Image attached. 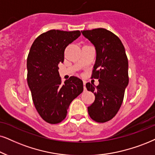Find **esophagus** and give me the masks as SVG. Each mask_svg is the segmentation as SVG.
<instances>
[{
  "label": "esophagus",
  "instance_id": "obj_1",
  "mask_svg": "<svg viewBox=\"0 0 155 155\" xmlns=\"http://www.w3.org/2000/svg\"><path fill=\"white\" fill-rule=\"evenodd\" d=\"M83 83H84V90L87 89V88H86V81H83Z\"/></svg>",
  "mask_w": 155,
  "mask_h": 155
}]
</instances>
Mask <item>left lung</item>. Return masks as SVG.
Wrapping results in <instances>:
<instances>
[{
  "label": "left lung",
  "mask_w": 155,
  "mask_h": 155,
  "mask_svg": "<svg viewBox=\"0 0 155 155\" xmlns=\"http://www.w3.org/2000/svg\"><path fill=\"white\" fill-rule=\"evenodd\" d=\"M95 47L96 61L92 78L99 80V85L89 82L88 91L94 94V102L88 107L91 118L97 122H106L118 112L129 84L128 59L121 40L105 28L81 31Z\"/></svg>",
  "instance_id": "8db88e82"
}]
</instances>
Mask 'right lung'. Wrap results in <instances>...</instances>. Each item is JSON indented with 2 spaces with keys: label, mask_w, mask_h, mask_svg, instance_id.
<instances>
[{
  "label": "right lung",
  "mask_w": 155,
  "mask_h": 155,
  "mask_svg": "<svg viewBox=\"0 0 155 155\" xmlns=\"http://www.w3.org/2000/svg\"><path fill=\"white\" fill-rule=\"evenodd\" d=\"M81 35L79 31L50 30L33 43L27 58V81L33 101L41 118L57 124L66 118L70 104L83 91V81L71 76L61 82L58 64L63 63L64 51Z\"/></svg>",
  "instance_id": "1"
}]
</instances>
